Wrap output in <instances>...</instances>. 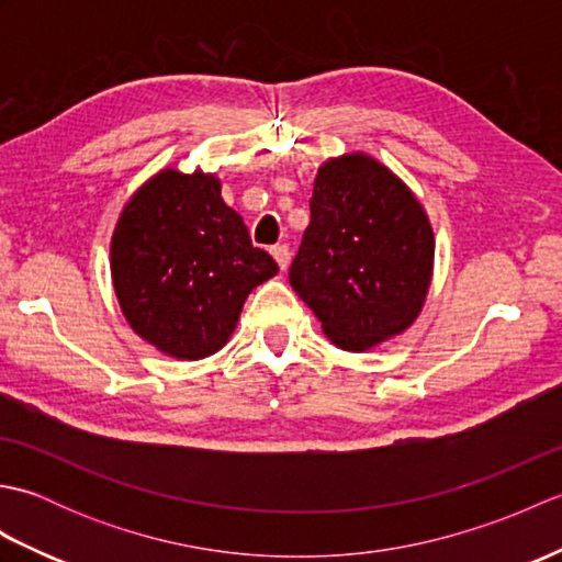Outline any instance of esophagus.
I'll list each match as a JSON object with an SVG mask.
<instances>
[{"instance_id":"esophagus-1","label":"esophagus","mask_w":562,"mask_h":562,"mask_svg":"<svg viewBox=\"0 0 562 562\" xmlns=\"http://www.w3.org/2000/svg\"><path fill=\"white\" fill-rule=\"evenodd\" d=\"M270 254H272V258H274V260H278L280 270H288V266H290V248H288V246H284V244L272 246V248H270Z\"/></svg>"}]
</instances>
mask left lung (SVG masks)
I'll use <instances>...</instances> for the list:
<instances>
[{"label":"left lung","mask_w":562,"mask_h":562,"mask_svg":"<svg viewBox=\"0 0 562 562\" xmlns=\"http://www.w3.org/2000/svg\"><path fill=\"white\" fill-rule=\"evenodd\" d=\"M290 284L342 350L364 352L420 314L435 234L396 173L364 154L321 166Z\"/></svg>","instance_id":"1"}]
</instances>
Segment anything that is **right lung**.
Listing matches in <instances>:
<instances>
[{"mask_svg": "<svg viewBox=\"0 0 562 562\" xmlns=\"http://www.w3.org/2000/svg\"><path fill=\"white\" fill-rule=\"evenodd\" d=\"M111 272L137 336L178 360H202L229 340L246 296L278 262L250 244L217 176L166 169L117 220Z\"/></svg>", "mask_w": 562, "mask_h": 562, "instance_id": "right-lung-1", "label": "right lung"}]
</instances>
